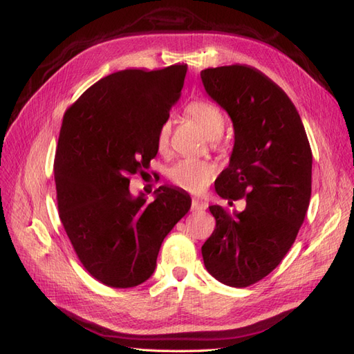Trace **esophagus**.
<instances>
[{"label":"esophagus","mask_w":354,"mask_h":354,"mask_svg":"<svg viewBox=\"0 0 354 354\" xmlns=\"http://www.w3.org/2000/svg\"><path fill=\"white\" fill-rule=\"evenodd\" d=\"M208 208V204L201 199H192V212H204V209Z\"/></svg>","instance_id":"1"}]
</instances>
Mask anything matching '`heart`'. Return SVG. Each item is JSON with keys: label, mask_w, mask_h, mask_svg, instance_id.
Instances as JSON below:
<instances>
[{"label": "heart", "mask_w": 354, "mask_h": 354, "mask_svg": "<svg viewBox=\"0 0 354 354\" xmlns=\"http://www.w3.org/2000/svg\"><path fill=\"white\" fill-rule=\"evenodd\" d=\"M185 114L189 118L194 120L209 138H217L223 132L225 120L222 112L212 103L194 100L187 104ZM169 133V123H162L158 127L155 135V147L158 153L164 155L167 152ZM214 175V164L204 160H192V158H185V160L175 162L167 171V178L173 185L193 194H201L202 192H205L209 183L213 181Z\"/></svg>", "instance_id": "b5f03b06"}]
</instances>
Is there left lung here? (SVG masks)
Instances as JSON below:
<instances>
[{
  "label": "left lung",
  "instance_id": "8db88e82",
  "mask_svg": "<svg viewBox=\"0 0 354 354\" xmlns=\"http://www.w3.org/2000/svg\"><path fill=\"white\" fill-rule=\"evenodd\" d=\"M201 79L234 124V149L216 192L231 207L246 199L240 213L209 207L216 228L202 259L216 280L248 288L272 272L295 242L310 202L312 150L288 94L259 70L217 66Z\"/></svg>",
  "mask_w": 354,
  "mask_h": 354
}]
</instances>
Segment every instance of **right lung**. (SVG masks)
Listing matches in <instances>:
<instances>
[{
  "label": "right lung",
  "instance_id": "1",
  "mask_svg": "<svg viewBox=\"0 0 354 354\" xmlns=\"http://www.w3.org/2000/svg\"><path fill=\"white\" fill-rule=\"evenodd\" d=\"M187 65L124 70L100 79L65 111L55 155L59 219L86 272L109 288L153 274L164 237L190 196L160 187L133 198L131 178L156 156L155 135L184 86Z\"/></svg>",
  "mask_w": 354,
  "mask_h": 354
}]
</instances>
